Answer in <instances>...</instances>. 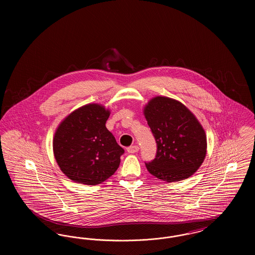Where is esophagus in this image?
<instances>
[{
  "mask_svg": "<svg viewBox=\"0 0 255 255\" xmlns=\"http://www.w3.org/2000/svg\"><path fill=\"white\" fill-rule=\"evenodd\" d=\"M138 149L139 148H138L137 145L130 146V147L127 148V152L130 153V154H134V153H136L138 151Z\"/></svg>",
  "mask_w": 255,
  "mask_h": 255,
  "instance_id": "esophagus-1",
  "label": "esophagus"
}]
</instances>
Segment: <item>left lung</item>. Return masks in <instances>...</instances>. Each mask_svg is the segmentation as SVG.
I'll use <instances>...</instances> for the list:
<instances>
[{"instance_id":"obj_1","label":"left lung","mask_w":255,"mask_h":255,"mask_svg":"<svg viewBox=\"0 0 255 255\" xmlns=\"http://www.w3.org/2000/svg\"><path fill=\"white\" fill-rule=\"evenodd\" d=\"M143 115L157 142V155L145 163L150 174L161 181L179 182L192 176L204 162L206 134L194 114L182 102L153 97Z\"/></svg>"}]
</instances>
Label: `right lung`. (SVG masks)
<instances>
[{"label": "right lung", "mask_w": 255, "mask_h": 255, "mask_svg": "<svg viewBox=\"0 0 255 255\" xmlns=\"http://www.w3.org/2000/svg\"><path fill=\"white\" fill-rule=\"evenodd\" d=\"M110 114L101 104H86L67 116L55 130L54 158L73 182L97 185L119 168L124 150L106 128Z\"/></svg>", "instance_id": "obj_1"}]
</instances>
